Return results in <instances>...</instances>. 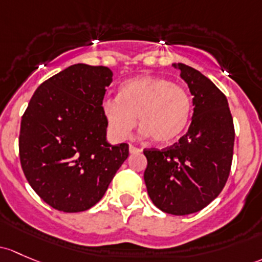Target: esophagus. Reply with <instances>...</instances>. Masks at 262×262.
<instances>
[{
    "label": "esophagus",
    "mask_w": 262,
    "mask_h": 262,
    "mask_svg": "<svg viewBox=\"0 0 262 262\" xmlns=\"http://www.w3.org/2000/svg\"><path fill=\"white\" fill-rule=\"evenodd\" d=\"M129 152L134 154V153L142 152V149H140V148H138V147H134V145H130V147H129Z\"/></svg>",
    "instance_id": "1"
}]
</instances>
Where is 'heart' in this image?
<instances>
[{"label":"heart","mask_w":262,"mask_h":262,"mask_svg":"<svg viewBox=\"0 0 262 262\" xmlns=\"http://www.w3.org/2000/svg\"><path fill=\"white\" fill-rule=\"evenodd\" d=\"M109 129L120 139L128 138L137 124L143 134L158 144L176 142L186 130L192 115L188 90L159 76H139L120 86L119 98H105L101 103Z\"/></svg>","instance_id":"heart-1"}]
</instances>
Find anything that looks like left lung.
I'll return each mask as SVG.
<instances>
[{
    "label": "left lung",
    "mask_w": 262,
    "mask_h": 262,
    "mask_svg": "<svg viewBox=\"0 0 262 262\" xmlns=\"http://www.w3.org/2000/svg\"><path fill=\"white\" fill-rule=\"evenodd\" d=\"M188 84L193 115L188 132L163 149H144V182L161 211L176 216L194 213L210 205L228 180L235 126L226 95L196 69L173 64Z\"/></svg>",
    "instance_id": "left-lung-1"
}]
</instances>
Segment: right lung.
Masks as SVG:
<instances>
[{"instance_id": "right-lung-1", "label": "right lung", "mask_w": 262, "mask_h": 262, "mask_svg": "<svg viewBox=\"0 0 262 262\" xmlns=\"http://www.w3.org/2000/svg\"><path fill=\"white\" fill-rule=\"evenodd\" d=\"M112 81L105 66L71 65L37 88L22 115V170L32 189L55 210H89L128 158L126 143L106 142L101 103Z\"/></svg>"}]
</instances>
